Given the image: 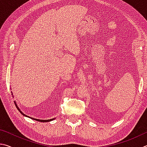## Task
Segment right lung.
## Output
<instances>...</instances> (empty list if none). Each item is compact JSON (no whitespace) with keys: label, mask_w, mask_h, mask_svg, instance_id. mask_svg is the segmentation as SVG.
Returning a JSON list of instances; mask_svg holds the SVG:
<instances>
[{"label":"right lung","mask_w":147,"mask_h":147,"mask_svg":"<svg viewBox=\"0 0 147 147\" xmlns=\"http://www.w3.org/2000/svg\"><path fill=\"white\" fill-rule=\"evenodd\" d=\"M11 95H13V93H12V92H11ZM14 102H15V106H16V107H17V109H18V110H19V111L21 113V114H22L23 115H24V116H25V117H29V118H31V119H33V120H35V121H40V122H43V123H45V122H49V121H53V120H54L55 119V118H53V119H45V120H43V119H35V118H33V117H29V116H28V115H26V114H24V113H23L21 110H20V109L19 107H18V106H17V103H16V102L15 101H14Z\"/></svg>","instance_id":"right-lung-1"}]
</instances>
